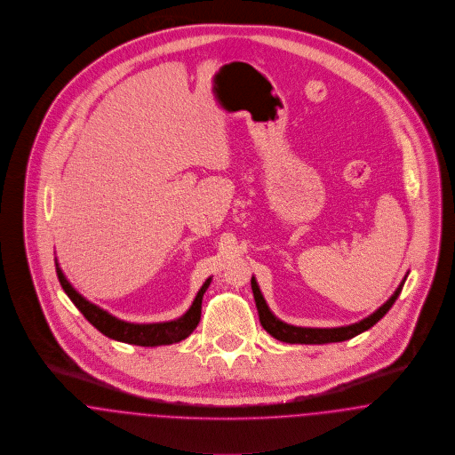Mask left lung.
<instances>
[{"label": "left lung", "instance_id": "1", "mask_svg": "<svg viewBox=\"0 0 455 455\" xmlns=\"http://www.w3.org/2000/svg\"><path fill=\"white\" fill-rule=\"evenodd\" d=\"M406 277L403 279V283L395 289V292L383 303L379 310L373 311L371 315H368L358 323H351V325H346V327H334V329H311V327L289 325L286 322L279 320L267 307V301L263 299V294L260 292V287L257 284L255 277H251V291H253V296H255L260 323H262L263 329L274 339H277L281 342H289V344H329V342H342V340L353 339L355 335L371 329L382 318L383 315L392 308V305L395 303V299L399 298V294L403 291Z\"/></svg>", "mask_w": 455, "mask_h": 455}]
</instances>
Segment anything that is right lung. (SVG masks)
<instances>
[{"label":"right lung","mask_w":455,"mask_h":455,"mask_svg":"<svg viewBox=\"0 0 455 455\" xmlns=\"http://www.w3.org/2000/svg\"><path fill=\"white\" fill-rule=\"evenodd\" d=\"M56 263V274L60 279V284L63 291L68 294L72 299L73 305L80 310V313L96 327L100 334L126 342V344H135V346H145V347H154V346H164V344H174L183 339H187L196 329L202 315V298L207 287L211 284V277L200 287L193 299L190 310L187 311L183 316L171 320V322H159V323H132L124 322L111 313H108L102 308H99L94 303L87 301L82 294H78L65 274L60 268V263L54 259Z\"/></svg>","instance_id":"obj_1"}]
</instances>
